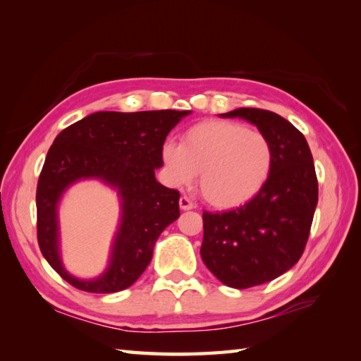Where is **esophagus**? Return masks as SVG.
<instances>
[{
	"instance_id": "esophagus-1",
	"label": "esophagus",
	"mask_w": 361,
	"mask_h": 361,
	"mask_svg": "<svg viewBox=\"0 0 361 361\" xmlns=\"http://www.w3.org/2000/svg\"><path fill=\"white\" fill-rule=\"evenodd\" d=\"M194 208V203L189 200L188 197H181L180 198V209L181 211H189V209H192Z\"/></svg>"
}]
</instances>
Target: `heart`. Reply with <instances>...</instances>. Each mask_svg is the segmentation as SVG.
I'll return each instance as SVG.
<instances>
[{
	"instance_id": "1",
	"label": "heart",
	"mask_w": 361,
	"mask_h": 361,
	"mask_svg": "<svg viewBox=\"0 0 361 361\" xmlns=\"http://www.w3.org/2000/svg\"><path fill=\"white\" fill-rule=\"evenodd\" d=\"M161 158L178 186L192 183L219 209L237 208L267 185L274 164L273 144L260 130L233 121L208 119L190 126L180 144L167 141Z\"/></svg>"
}]
</instances>
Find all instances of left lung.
I'll return each instance as SVG.
<instances>
[{
	"label": "left lung",
	"instance_id": "left-lung-1",
	"mask_svg": "<svg viewBox=\"0 0 361 361\" xmlns=\"http://www.w3.org/2000/svg\"><path fill=\"white\" fill-rule=\"evenodd\" d=\"M220 116L248 121L274 149L271 175L255 198L233 211L203 212V262L225 286L242 290L279 278L301 257L318 203V180L307 141L287 119L260 109Z\"/></svg>",
	"mask_w": 361,
	"mask_h": 361
}]
</instances>
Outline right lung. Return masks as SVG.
<instances>
[{
    "instance_id": "1",
    "label": "right lung",
    "mask_w": 361,
    "mask_h": 361,
    "mask_svg": "<svg viewBox=\"0 0 361 361\" xmlns=\"http://www.w3.org/2000/svg\"><path fill=\"white\" fill-rule=\"evenodd\" d=\"M190 110L97 111L57 135L37 185V239L42 255L62 278L90 293H116L136 282L150 264L159 234L180 217V192L161 185V149ZM99 179L117 190L121 219L109 265L93 280L75 279L59 252L58 204L73 184Z\"/></svg>"
}]
</instances>
